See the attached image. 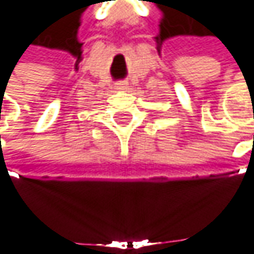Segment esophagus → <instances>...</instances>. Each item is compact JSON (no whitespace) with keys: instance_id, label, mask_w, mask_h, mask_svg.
<instances>
[{"instance_id":"34e87169","label":"esophagus","mask_w":254,"mask_h":254,"mask_svg":"<svg viewBox=\"0 0 254 254\" xmlns=\"http://www.w3.org/2000/svg\"><path fill=\"white\" fill-rule=\"evenodd\" d=\"M116 89L117 90H126L127 89V83L126 82H117L116 83Z\"/></svg>"}]
</instances>
